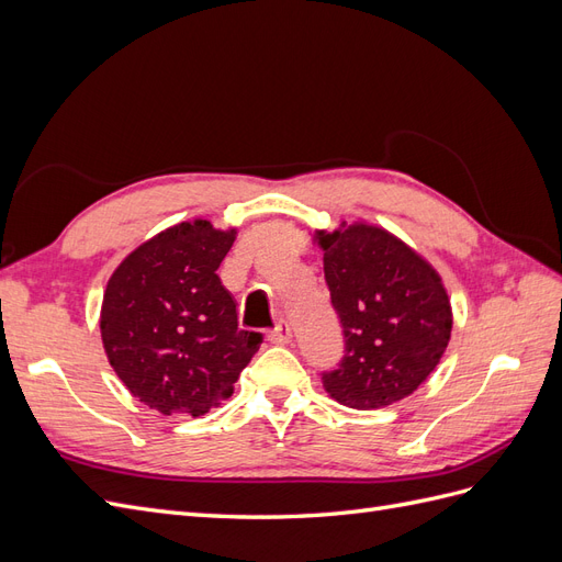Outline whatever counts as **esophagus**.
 I'll return each mask as SVG.
<instances>
[{"label": "esophagus", "instance_id": "obj_1", "mask_svg": "<svg viewBox=\"0 0 562 562\" xmlns=\"http://www.w3.org/2000/svg\"><path fill=\"white\" fill-rule=\"evenodd\" d=\"M293 339V330L288 326V321H279L274 328L269 330V342L274 345H288Z\"/></svg>", "mask_w": 562, "mask_h": 562}]
</instances>
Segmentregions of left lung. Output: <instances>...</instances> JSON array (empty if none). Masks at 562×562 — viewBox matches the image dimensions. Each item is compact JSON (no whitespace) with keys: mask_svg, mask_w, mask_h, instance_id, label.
Segmentation results:
<instances>
[{"mask_svg":"<svg viewBox=\"0 0 562 562\" xmlns=\"http://www.w3.org/2000/svg\"><path fill=\"white\" fill-rule=\"evenodd\" d=\"M318 246L345 339L337 368L321 372L323 389L356 411L411 396L438 366L452 330L440 277L380 227L318 234Z\"/></svg>","mask_w":562,"mask_h":562,"instance_id":"left-lung-1","label":"left lung"}]
</instances>
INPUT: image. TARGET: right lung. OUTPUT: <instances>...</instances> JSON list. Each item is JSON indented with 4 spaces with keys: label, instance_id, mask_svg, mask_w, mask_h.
Listing matches in <instances>:
<instances>
[{
    "label": "right lung",
    "instance_id": "1",
    "mask_svg": "<svg viewBox=\"0 0 562 562\" xmlns=\"http://www.w3.org/2000/svg\"><path fill=\"white\" fill-rule=\"evenodd\" d=\"M234 244L206 220L157 234L116 267L100 312L110 366L164 415L199 417L234 394L262 345L239 330L236 300L215 274Z\"/></svg>",
    "mask_w": 562,
    "mask_h": 562
}]
</instances>
